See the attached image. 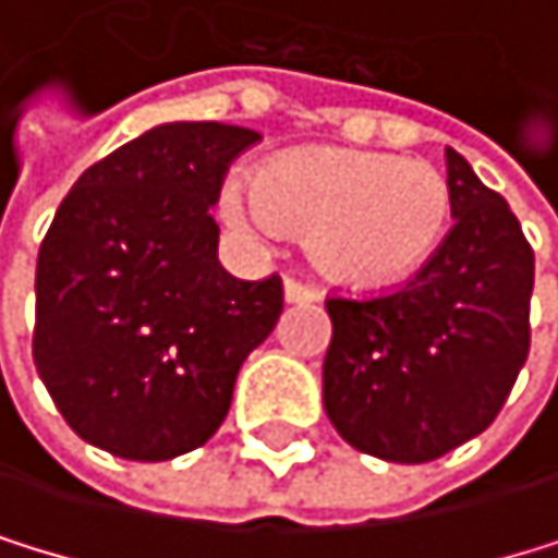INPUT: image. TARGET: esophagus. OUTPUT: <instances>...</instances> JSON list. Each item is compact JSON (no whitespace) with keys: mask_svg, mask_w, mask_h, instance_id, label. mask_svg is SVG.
<instances>
[{"mask_svg":"<svg viewBox=\"0 0 558 558\" xmlns=\"http://www.w3.org/2000/svg\"><path fill=\"white\" fill-rule=\"evenodd\" d=\"M284 302L288 305H308V302H318V291L305 281H294V277H288L284 281Z\"/></svg>","mask_w":558,"mask_h":558,"instance_id":"obj_1","label":"esophagus"}]
</instances>
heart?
Wrapping results in <instances>:
<instances>
[{
	"instance_id": "b5f03b06",
	"label": "heart",
	"mask_w": 558,
	"mask_h": 558,
	"mask_svg": "<svg viewBox=\"0 0 558 558\" xmlns=\"http://www.w3.org/2000/svg\"><path fill=\"white\" fill-rule=\"evenodd\" d=\"M222 219L246 240L305 232L312 264L336 284L391 288L442 246L452 219L449 181L432 163L350 147H302L260 174L222 184Z\"/></svg>"
}]
</instances>
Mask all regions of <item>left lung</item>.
I'll return each instance as SVG.
<instances>
[{
  "label": "left lung",
  "mask_w": 558,
  "mask_h": 558,
  "mask_svg": "<svg viewBox=\"0 0 558 558\" xmlns=\"http://www.w3.org/2000/svg\"><path fill=\"white\" fill-rule=\"evenodd\" d=\"M452 229L391 294L329 298L322 401L353 449L428 463L497 418L529 356L535 253L514 211L446 150Z\"/></svg>",
  "instance_id": "8db88e82"
}]
</instances>
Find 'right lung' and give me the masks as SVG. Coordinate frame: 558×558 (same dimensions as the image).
I'll list each match as a JSON object with an SVG mask.
<instances>
[{
  "label": "right lung",
  "instance_id": "add662e5",
  "mask_svg": "<svg viewBox=\"0 0 558 558\" xmlns=\"http://www.w3.org/2000/svg\"><path fill=\"white\" fill-rule=\"evenodd\" d=\"M260 133L163 122L74 181L37 256L33 360L64 422L122 460L205 446L243 360L274 332L281 277L219 264L222 174Z\"/></svg>",
  "mask_w": 558,
  "mask_h": 558
}]
</instances>
